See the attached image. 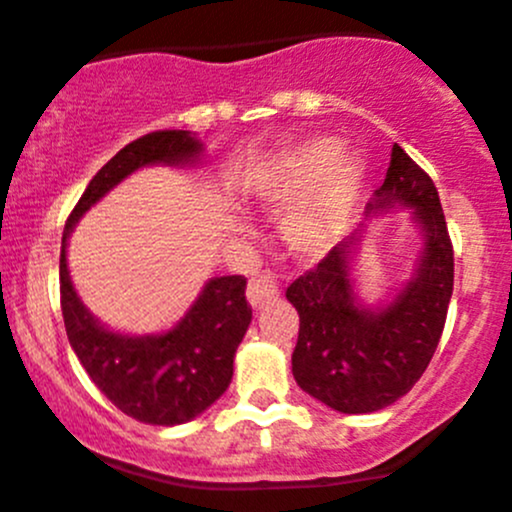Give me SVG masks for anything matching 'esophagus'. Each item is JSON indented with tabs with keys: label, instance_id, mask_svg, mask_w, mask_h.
Wrapping results in <instances>:
<instances>
[{
	"label": "esophagus",
	"instance_id": "obj_1",
	"mask_svg": "<svg viewBox=\"0 0 512 512\" xmlns=\"http://www.w3.org/2000/svg\"><path fill=\"white\" fill-rule=\"evenodd\" d=\"M277 285L272 280H267V277H252L250 285H247V300H250V305L255 307V310H262L265 305H270L272 300H277Z\"/></svg>",
	"mask_w": 512,
	"mask_h": 512
}]
</instances>
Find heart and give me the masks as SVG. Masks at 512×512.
<instances>
[{"label": "heart", "instance_id": "heart-1", "mask_svg": "<svg viewBox=\"0 0 512 512\" xmlns=\"http://www.w3.org/2000/svg\"><path fill=\"white\" fill-rule=\"evenodd\" d=\"M365 165L330 137L307 140L267 162L252 182L265 210L282 212L280 235L300 260H322L347 232Z\"/></svg>", "mask_w": 512, "mask_h": 512}]
</instances>
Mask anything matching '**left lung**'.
<instances>
[{
    "mask_svg": "<svg viewBox=\"0 0 512 512\" xmlns=\"http://www.w3.org/2000/svg\"><path fill=\"white\" fill-rule=\"evenodd\" d=\"M400 207L410 210L420 252L410 280L390 300L370 305L360 297L355 260L365 222L285 292L300 315L292 375L307 395L337 413H375L410 393L443 335L453 297L448 225L433 180L393 145L388 175L367 202V217Z\"/></svg>",
    "mask_w": 512,
    "mask_h": 512,
    "instance_id": "obj_1",
    "label": "left lung"
}]
</instances>
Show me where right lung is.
Listing matches in <instances>:
<instances>
[{
  "label": "right lung",
  "mask_w": 512,
  "mask_h": 512,
  "mask_svg": "<svg viewBox=\"0 0 512 512\" xmlns=\"http://www.w3.org/2000/svg\"><path fill=\"white\" fill-rule=\"evenodd\" d=\"M205 145L187 130L140 137L117 152L87 185L69 215L59 255V292L69 345L92 382L124 415L150 425H182L205 413L230 388L235 352L252 322L242 275L210 277L190 310L162 332L109 330L79 300L67 265L69 235L119 182L142 167H195Z\"/></svg>",
  "instance_id": "add662e5"
}]
</instances>
